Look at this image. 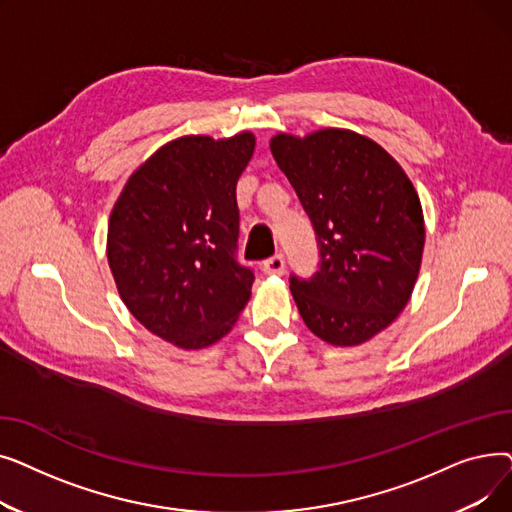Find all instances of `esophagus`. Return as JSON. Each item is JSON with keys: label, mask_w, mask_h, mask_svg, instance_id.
Here are the masks:
<instances>
[{"label": "esophagus", "mask_w": 512, "mask_h": 512, "mask_svg": "<svg viewBox=\"0 0 512 512\" xmlns=\"http://www.w3.org/2000/svg\"><path fill=\"white\" fill-rule=\"evenodd\" d=\"M284 267H286V261H284V255H280V253L270 257V259H265L261 263V270L267 276H280V274H284Z\"/></svg>", "instance_id": "1"}]
</instances>
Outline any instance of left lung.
<instances>
[{"label": "left lung", "instance_id": "obj_1", "mask_svg": "<svg viewBox=\"0 0 512 512\" xmlns=\"http://www.w3.org/2000/svg\"><path fill=\"white\" fill-rule=\"evenodd\" d=\"M272 155L315 230L319 270L290 276L307 328L355 346L388 328L411 299L425 245L415 186L378 143L342 128L278 134Z\"/></svg>", "mask_w": 512, "mask_h": 512}]
</instances>
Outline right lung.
<instances>
[{"label":"right lung","mask_w":512,"mask_h":512,"mask_svg":"<svg viewBox=\"0 0 512 512\" xmlns=\"http://www.w3.org/2000/svg\"><path fill=\"white\" fill-rule=\"evenodd\" d=\"M255 137H182L134 172L107 226V261L128 311L155 336L205 348L230 332L255 274L236 259V182Z\"/></svg>","instance_id":"1"}]
</instances>
